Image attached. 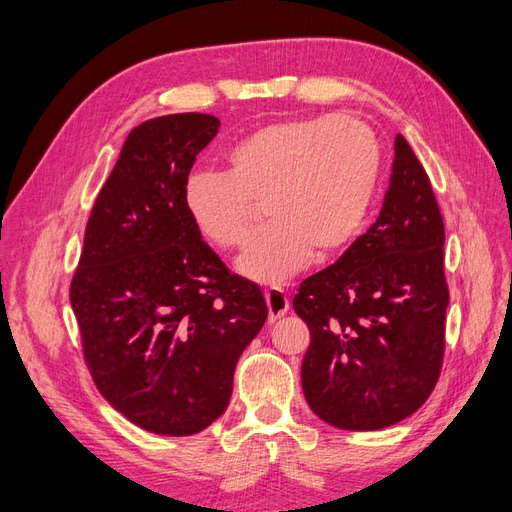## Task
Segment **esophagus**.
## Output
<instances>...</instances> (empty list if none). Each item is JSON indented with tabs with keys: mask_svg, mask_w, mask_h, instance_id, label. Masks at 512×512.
Instances as JSON below:
<instances>
[{
	"mask_svg": "<svg viewBox=\"0 0 512 512\" xmlns=\"http://www.w3.org/2000/svg\"><path fill=\"white\" fill-rule=\"evenodd\" d=\"M266 304H268V319L270 323H276L280 317L287 315L289 310V298L283 289L272 287L266 291Z\"/></svg>",
	"mask_w": 512,
	"mask_h": 512,
	"instance_id": "obj_1",
	"label": "esophagus"
}]
</instances>
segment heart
<instances>
[{"mask_svg":"<svg viewBox=\"0 0 512 512\" xmlns=\"http://www.w3.org/2000/svg\"><path fill=\"white\" fill-rule=\"evenodd\" d=\"M381 148L351 117H300L266 123L225 151V172L197 170L183 202L197 234L219 249L251 236L257 202L270 223L238 259V272L278 285L310 259L342 251L372 208Z\"/></svg>","mask_w":512,"mask_h":512,"instance_id":"obj_1","label":"heart"}]
</instances>
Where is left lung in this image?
Listing matches in <instances>:
<instances>
[{"instance_id":"obj_1","label":"left lung","mask_w":512,"mask_h":512,"mask_svg":"<svg viewBox=\"0 0 512 512\" xmlns=\"http://www.w3.org/2000/svg\"><path fill=\"white\" fill-rule=\"evenodd\" d=\"M442 246L430 178L398 134L376 223L293 298L310 329L302 389L319 419L338 430H383L430 398L449 306Z\"/></svg>"}]
</instances>
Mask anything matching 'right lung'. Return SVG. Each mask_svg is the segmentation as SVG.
Here are the masks:
<instances>
[{
	"label": "right lung",
	"mask_w": 512,
	"mask_h": 512,
	"mask_svg": "<svg viewBox=\"0 0 512 512\" xmlns=\"http://www.w3.org/2000/svg\"><path fill=\"white\" fill-rule=\"evenodd\" d=\"M219 127L185 112L131 129L70 289L97 389L163 436L197 434L223 415L238 359L268 319L261 289L225 268L185 210L195 157Z\"/></svg>",
	"instance_id": "obj_1"
}]
</instances>
